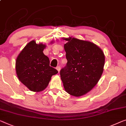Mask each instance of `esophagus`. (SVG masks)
<instances>
[{
    "instance_id": "34e87169",
    "label": "esophagus",
    "mask_w": 126,
    "mask_h": 126,
    "mask_svg": "<svg viewBox=\"0 0 126 126\" xmlns=\"http://www.w3.org/2000/svg\"><path fill=\"white\" fill-rule=\"evenodd\" d=\"M57 69L58 70V72H59V71H60V70H61V67H60V65H58V66H57Z\"/></svg>"
}]
</instances>
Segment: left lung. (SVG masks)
<instances>
[{
    "mask_svg": "<svg viewBox=\"0 0 126 126\" xmlns=\"http://www.w3.org/2000/svg\"><path fill=\"white\" fill-rule=\"evenodd\" d=\"M64 47L67 63L60 71L65 91L79 97L87 93L96 85L104 71L105 56L102 50L89 41L75 38Z\"/></svg>",
    "mask_w": 126,
    "mask_h": 126,
    "instance_id": "obj_1",
    "label": "left lung"
}]
</instances>
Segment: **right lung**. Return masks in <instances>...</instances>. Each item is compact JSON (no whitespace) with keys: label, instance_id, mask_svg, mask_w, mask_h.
<instances>
[{"label":"right lung","instance_id":"add662e5","mask_svg":"<svg viewBox=\"0 0 126 126\" xmlns=\"http://www.w3.org/2000/svg\"><path fill=\"white\" fill-rule=\"evenodd\" d=\"M45 47V45H38L35 41H31L16 59V70L18 79L33 92L44 90L52 75L58 72L50 66V60L43 52Z\"/></svg>","mask_w":126,"mask_h":126}]
</instances>
